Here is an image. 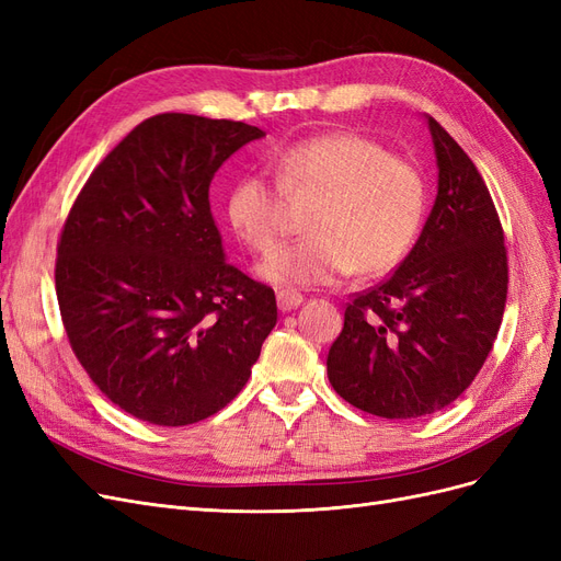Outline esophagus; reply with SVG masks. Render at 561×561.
<instances>
[{
	"instance_id": "obj_1",
	"label": "esophagus",
	"mask_w": 561,
	"mask_h": 561,
	"mask_svg": "<svg viewBox=\"0 0 561 561\" xmlns=\"http://www.w3.org/2000/svg\"><path fill=\"white\" fill-rule=\"evenodd\" d=\"M276 301H278V309L280 311H293L297 307H301L304 304V297L299 293H293V290H280L276 295Z\"/></svg>"
}]
</instances>
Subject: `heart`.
Returning a JSON list of instances; mask_svg holds the SVG:
<instances>
[{
	"label": "heart",
	"mask_w": 561,
	"mask_h": 561,
	"mask_svg": "<svg viewBox=\"0 0 561 561\" xmlns=\"http://www.w3.org/2000/svg\"><path fill=\"white\" fill-rule=\"evenodd\" d=\"M280 181L243 175L229 192L227 217L241 241L268 252L285 229L284 190L320 196L309 217L311 236L274 250L260 264L264 280L287 290L332 285L358 268L365 276L396 268L426 213V182L416 168L358 133L316 135L285 149Z\"/></svg>",
	"instance_id": "heart-1"
}]
</instances>
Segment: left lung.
Instances as JSON below:
<instances>
[{"label": "left lung", "mask_w": 561, "mask_h": 561, "mask_svg": "<svg viewBox=\"0 0 561 561\" xmlns=\"http://www.w3.org/2000/svg\"><path fill=\"white\" fill-rule=\"evenodd\" d=\"M437 196L419 241L381 285L355 297L328 353L332 388L393 421L439 412L478 377L499 334L507 257L486 184L433 116Z\"/></svg>", "instance_id": "8db88e82"}]
</instances>
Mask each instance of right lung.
Instances as JSON below:
<instances>
[{"label":"right lung","instance_id":"right-lung-1","mask_svg":"<svg viewBox=\"0 0 561 561\" xmlns=\"http://www.w3.org/2000/svg\"><path fill=\"white\" fill-rule=\"evenodd\" d=\"M243 122L159 114L83 184L58 243L56 293L81 367L124 412L190 426L250 379L278 320L276 295L227 262L210 182Z\"/></svg>","mask_w":561,"mask_h":561}]
</instances>
